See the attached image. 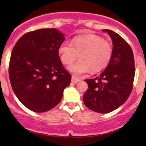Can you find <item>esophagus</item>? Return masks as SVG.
Masks as SVG:
<instances>
[{
	"label": "esophagus",
	"mask_w": 146,
	"mask_h": 146,
	"mask_svg": "<svg viewBox=\"0 0 146 146\" xmlns=\"http://www.w3.org/2000/svg\"><path fill=\"white\" fill-rule=\"evenodd\" d=\"M80 80V78H79L76 77V76H72V79H71V81L73 82H74V83H76V82H79Z\"/></svg>",
	"instance_id": "esophagus-1"
}]
</instances>
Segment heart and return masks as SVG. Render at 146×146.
Masks as SVG:
<instances>
[{
	"label": "heart",
	"instance_id": "1",
	"mask_svg": "<svg viewBox=\"0 0 146 146\" xmlns=\"http://www.w3.org/2000/svg\"><path fill=\"white\" fill-rule=\"evenodd\" d=\"M58 54L64 65H70L79 57L68 69L76 76H82L91 70L95 73L104 69L112 56V45L98 35H83L73 38L71 44H61Z\"/></svg>",
	"mask_w": 146,
	"mask_h": 146
}]
</instances>
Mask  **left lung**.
<instances>
[{"mask_svg":"<svg viewBox=\"0 0 146 146\" xmlns=\"http://www.w3.org/2000/svg\"><path fill=\"white\" fill-rule=\"evenodd\" d=\"M111 38L112 56L100 76L87 79L88 88L83 102L90 110L102 114L110 113L129 98L133 86L135 63L130 45L116 32L104 29Z\"/></svg>","mask_w":146,"mask_h":146,"instance_id":"8db88e82","label":"left lung"}]
</instances>
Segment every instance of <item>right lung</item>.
<instances>
[{"label":"right lung","mask_w":146,"mask_h":146,"mask_svg":"<svg viewBox=\"0 0 146 146\" xmlns=\"http://www.w3.org/2000/svg\"><path fill=\"white\" fill-rule=\"evenodd\" d=\"M64 40L56 29H39L23 35L13 48L8 68L10 84L19 100L32 111L54 108L70 84L71 75L58 55Z\"/></svg>","instance_id":"add662e5"}]
</instances>
